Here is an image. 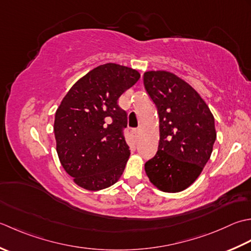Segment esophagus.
Instances as JSON below:
<instances>
[{
  "label": "esophagus",
  "instance_id": "obj_1",
  "mask_svg": "<svg viewBox=\"0 0 251 251\" xmlns=\"http://www.w3.org/2000/svg\"><path fill=\"white\" fill-rule=\"evenodd\" d=\"M132 134H133V136L135 137V139H137V137H139V134H140V130L139 129L132 130Z\"/></svg>",
  "mask_w": 251,
  "mask_h": 251
}]
</instances>
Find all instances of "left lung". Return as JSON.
<instances>
[{
  "instance_id": "obj_1",
  "label": "left lung",
  "mask_w": 251,
  "mask_h": 251,
  "mask_svg": "<svg viewBox=\"0 0 251 251\" xmlns=\"http://www.w3.org/2000/svg\"><path fill=\"white\" fill-rule=\"evenodd\" d=\"M144 85L159 115V145L145 172L158 190L178 193L201 176L217 139L214 117L201 96L166 70L144 74Z\"/></svg>"
}]
</instances>
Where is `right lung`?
I'll use <instances>...</instances> for the list:
<instances>
[{
	"mask_svg": "<svg viewBox=\"0 0 251 251\" xmlns=\"http://www.w3.org/2000/svg\"><path fill=\"white\" fill-rule=\"evenodd\" d=\"M141 75L108 63L92 69L71 86L55 114L56 151L76 185L100 191L119 180L130 150L124 136L126 112L119 97Z\"/></svg>",
	"mask_w": 251,
	"mask_h": 251,
	"instance_id": "add662e5",
	"label": "right lung"
}]
</instances>
